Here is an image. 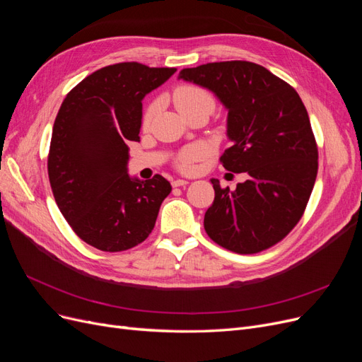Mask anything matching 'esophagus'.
Listing matches in <instances>:
<instances>
[{
  "instance_id": "1",
  "label": "esophagus",
  "mask_w": 362,
  "mask_h": 362,
  "mask_svg": "<svg viewBox=\"0 0 362 362\" xmlns=\"http://www.w3.org/2000/svg\"><path fill=\"white\" fill-rule=\"evenodd\" d=\"M187 184H189L187 180H173L172 181L173 187H185V185H187Z\"/></svg>"
}]
</instances>
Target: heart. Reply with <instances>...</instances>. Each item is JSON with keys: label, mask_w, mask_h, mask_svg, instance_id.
Listing matches in <instances>:
<instances>
[{"label": "heart", "mask_w": 362, "mask_h": 362, "mask_svg": "<svg viewBox=\"0 0 362 362\" xmlns=\"http://www.w3.org/2000/svg\"><path fill=\"white\" fill-rule=\"evenodd\" d=\"M173 101H175V105H177V108L180 110V113L189 110V108L198 107V105H205V107L210 108L211 112L214 108V98L211 96V93L206 92L205 89H202V87L193 86V84H184V86L177 87V89H175V92H173ZM156 113H157V105L151 104L145 112L144 122L149 124L151 120L154 119ZM198 157H199L198 149H194V148L184 149L178 157L180 168L184 169V170L192 169L194 161L198 160Z\"/></svg>", "instance_id": "1"}]
</instances>
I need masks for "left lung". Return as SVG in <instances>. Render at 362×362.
<instances>
[{
  "label": "left lung",
  "instance_id": "8db88e82",
  "mask_svg": "<svg viewBox=\"0 0 362 362\" xmlns=\"http://www.w3.org/2000/svg\"><path fill=\"white\" fill-rule=\"evenodd\" d=\"M180 80L214 93L228 110L231 141L221 161L247 173L235 190L211 180L214 202L204 217L213 242L237 254H257L286 237L311 196L319 152L306 108L290 84L250 62L185 68Z\"/></svg>",
  "mask_w": 362,
  "mask_h": 362
}]
</instances>
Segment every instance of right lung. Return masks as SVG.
I'll return each instance as SVG.
<instances>
[{"label":"right lung","instance_id":"1","mask_svg":"<svg viewBox=\"0 0 362 362\" xmlns=\"http://www.w3.org/2000/svg\"><path fill=\"white\" fill-rule=\"evenodd\" d=\"M177 72L128 62L90 74L66 95L52 128L48 177L63 217L100 250L137 246L154 229L170 182L128 175L144 98Z\"/></svg>","mask_w":362,"mask_h":362}]
</instances>
